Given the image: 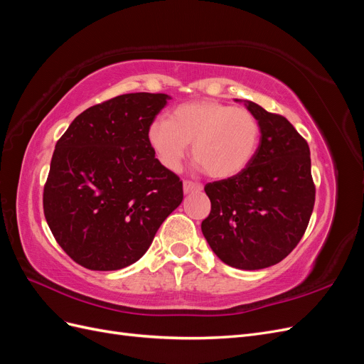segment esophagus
I'll list each match as a JSON object with an SVG mask.
<instances>
[{
	"instance_id": "34e87169",
	"label": "esophagus",
	"mask_w": 364,
	"mask_h": 364,
	"mask_svg": "<svg viewBox=\"0 0 364 364\" xmlns=\"http://www.w3.org/2000/svg\"><path fill=\"white\" fill-rule=\"evenodd\" d=\"M202 190H203L202 183H197V182H193V181H185L183 182V191H185V194L197 193V191H202Z\"/></svg>"
}]
</instances>
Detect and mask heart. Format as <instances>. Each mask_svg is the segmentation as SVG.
Instances as JSON below:
<instances>
[{"label":"heart","instance_id":"obj_1","mask_svg":"<svg viewBox=\"0 0 364 364\" xmlns=\"http://www.w3.org/2000/svg\"><path fill=\"white\" fill-rule=\"evenodd\" d=\"M259 136V121L249 109L217 100L179 105L170 119L158 118L149 127V142L165 168L178 171L193 142L194 159L215 179L245 171L255 158Z\"/></svg>","mask_w":364,"mask_h":364}]
</instances>
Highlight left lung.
<instances>
[{
    "instance_id": "obj_1",
    "label": "left lung",
    "mask_w": 364,
    "mask_h": 364,
    "mask_svg": "<svg viewBox=\"0 0 364 364\" xmlns=\"http://www.w3.org/2000/svg\"><path fill=\"white\" fill-rule=\"evenodd\" d=\"M246 106L261 126L258 150L245 171L205 185L211 213L202 232L228 266L258 270L278 264L299 243L316 186L310 147L290 121L253 102Z\"/></svg>"
}]
</instances>
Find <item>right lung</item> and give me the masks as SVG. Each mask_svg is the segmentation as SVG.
<instances>
[{"label":"right lung","mask_w":364,"mask_h":364,"mask_svg":"<svg viewBox=\"0 0 364 364\" xmlns=\"http://www.w3.org/2000/svg\"><path fill=\"white\" fill-rule=\"evenodd\" d=\"M167 94H124L87 107L56 142L43 214L67 255L90 270L138 261L183 199L182 181L155 158L149 127Z\"/></svg>","instance_id":"1"}]
</instances>
